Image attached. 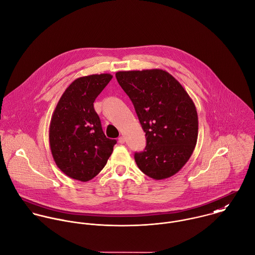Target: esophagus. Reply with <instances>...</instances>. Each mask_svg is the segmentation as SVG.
Returning <instances> with one entry per match:
<instances>
[{"instance_id": "1", "label": "esophagus", "mask_w": 255, "mask_h": 255, "mask_svg": "<svg viewBox=\"0 0 255 255\" xmlns=\"http://www.w3.org/2000/svg\"><path fill=\"white\" fill-rule=\"evenodd\" d=\"M125 141H126V139H125L124 136H120V137H119V142H120V143L123 144V143H125Z\"/></svg>"}]
</instances>
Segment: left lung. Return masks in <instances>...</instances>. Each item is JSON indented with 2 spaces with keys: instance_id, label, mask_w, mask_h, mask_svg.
I'll use <instances>...</instances> for the list:
<instances>
[{
  "instance_id": "obj_1",
  "label": "left lung",
  "mask_w": 255,
  "mask_h": 255,
  "mask_svg": "<svg viewBox=\"0 0 255 255\" xmlns=\"http://www.w3.org/2000/svg\"><path fill=\"white\" fill-rule=\"evenodd\" d=\"M117 80L131 100L146 136L134 154L138 168L162 180L175 175L191 157L198 138V114L186 90L162 69L119 71Z\"/></svg>"
}]
</instances>
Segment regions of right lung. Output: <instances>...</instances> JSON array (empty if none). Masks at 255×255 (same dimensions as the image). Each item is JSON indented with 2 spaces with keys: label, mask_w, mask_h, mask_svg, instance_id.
Listing matches in <instances>:
<instances>
[{
  "label": "right lung",
  "mask_w": 255,
  "mask_h": 255,
  "mask_svg": "<svg viewBox=\"0 0 255 255\" xmlns=\"http://www.w3.org/2000/svg\"><path fill=\"white\" fill-rule=\"evenodd\" d=\"M113 76L108 73L77 78L66 88L52 114L49 145L52 157L68 177L87 182L105 167L115 139L106 137L94 102Z\"/></svg>",
  "instance_id": "obj_1"
}]
</instances>
